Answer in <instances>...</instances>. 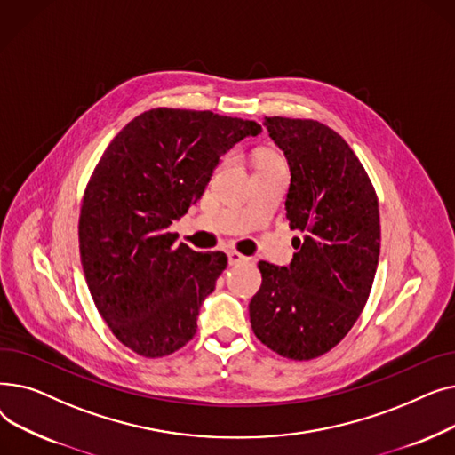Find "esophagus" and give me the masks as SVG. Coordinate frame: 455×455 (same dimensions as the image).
Wrapping results in <instances>:
<instances>
[{
    "label": "esophagus",
    "instance_id": "obj_1",
    "mask_svg": "<svg viewBox=\"0 0 455 455\" xmlns=\"http://www.w3.org/2000/svg\"><path fill=\"white\" fill-rule=\"evenodd\" d=\"M245 261H249L247 256H243V254H240V252H235V251H230V252H228V264H230V266H240V264H245Z\"/></svg>",
    "mask_w": 455,
    "mask_h": 455
}]
</instances>
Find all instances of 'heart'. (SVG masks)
Instances as JSON below:
<instances>
[{"label":"heart","instance_id":"b5f03b06","mask_svg":"<svg viewBox=\"0 0 455 455\" xmlns=\"http://www.w3.org/2000/svg\"><path fill=\"white\" fill-rule=\"evenodd\" d=\"M264 162H278V160H276V156H273V155H267V153H264V155H259V156H258L256 164H264Z\"/></svg>","mask_w":455,"mask_h":455}]
</instances>
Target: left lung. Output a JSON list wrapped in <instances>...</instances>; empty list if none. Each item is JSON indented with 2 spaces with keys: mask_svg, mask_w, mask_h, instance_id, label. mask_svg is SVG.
Returning <instances> with one entry per match:
<instances>
[{
  "mask_svg": "<svg viewBox=\"0 0 455 455\" xmlns=\"http://www.w3.org/2000/svg\"><path fill=\"white\" fill-rule=\"evenodd\" d=\"M264 125L291 172L285 218L304 237L288 267L258 264L251 324L266 347L306 362L336 347L365 307L379 256L378 197L336 131L280 116Z\"/></svg>",
  "mask_w": 455,
  "mask_h": 455,
  "instance_id": "left-lung-1",
  "label": "left lung"
}]
</instances>
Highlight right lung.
<instances>
[{
	"mask_svg": "<svg viewBox=\"0 0 455 455\" xmlns=\"http://www.w3.org/2000/svg\"><path fill=\"white\" fill-rule=\"evenodd\" d=\"M259 132L242 117L155 108L119 131L95 165L79 218L81 264L95 307L132 352L162 357L196 336L228 261L177 245L170 225L201 199L220 158Z\"/></svg>",
	"mask_w": 455,
	"mask_h": 455,
	"instance_id": "add662e5",
	"label": "right lung"
}]
</instances>
